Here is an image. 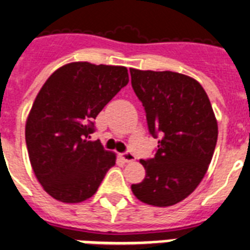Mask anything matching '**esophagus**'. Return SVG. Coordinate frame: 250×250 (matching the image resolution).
Instances as JSON below:
<instances>
[{"label":"esophagus","mask_w":250,"mask_h":250,"mask_svg":"<svg viewBox=\"0 0 250 250\" xmlns=\"http://www.w3.org/2000/svg\"><path fill=\"white\" fill-rule=\"evenodd\" d=\"M121 158H122V161H123V162H132V161H135V156H133L131 152L122 153Z\"/></svg>","instance_id":"esophagus-1"}]
</instances>
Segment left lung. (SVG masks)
<instances>
[{"mask_svg": "<svg viewBox=\"0 0 250 250\" xmlns=\"http://www.w3.org/2000/svg\"><path fill=\"white\" fill-rule=\"evenodd\" d=\"M133 92L144 106L156 154L141 160L144 180L131 189L148 205L171 206L193 192L217 145L218 125L208 94L189 76L129 68Z\"/></svg>", "mask_w": 250, "mask_h": 250, "instance_id": "1", "label": "left lung"}]
</instances>
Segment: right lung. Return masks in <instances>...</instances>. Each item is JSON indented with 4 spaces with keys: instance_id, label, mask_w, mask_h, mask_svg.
Instances as JSON below:
<instances>
[{
    "instance_id": "add662e5",
    "label": "right lung",
    "mask_w": 250,
    "mask_h": 250,
    "mask_svg": "<svg viewBox=\"0 0 250 250\" xmlns=\"http://www.w3.org/2000/svg\"><path fill=\"white\" fill-rule=\"evenodd\" d=\"M128 84L122 66L74 62L58 68L33 102L25 123L29 161L46 192L61 202L92 197L115 165V154L88 141L94 119Z\"/></svg>"
}]
</instances>
